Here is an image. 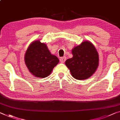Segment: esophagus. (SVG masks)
Segmentation results:
<instances>
[{
	"mask_svg": "<svg viewBox=\"0 0 120 120\" xmlns=\"http://www.w3.org/2000/svg\"><path fill=\"white\" fill-rule=\"evenodd\" d=\"M60 62L62 63H63L65 62L66 60V57H60Z\"/></svg>",
	"mask_w": 120,
	"mask_h": 120,
	"instance_id": "esophagus-1",
	"label": "esophagus"
}]
</instances>
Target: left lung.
I'll use <instances>...</instances> for the list:
<instances>
[{"instance_id": "left-lung-1", "label": "left lung", "mask_w": 120, "mask_h": 120, "mask_svg": "<svg viewBox=\"0 0 120 120\" xmlns=\"http://www.w3.org/2000/svg\"><path fill=\"white\" fill-rule=\"evenodd\" d=\"M72 58L68 59L65 65L73 78L84 80L91 77L99 65V55L91 42L84 41L72 50Z\"/></svg>"}]
</instances>
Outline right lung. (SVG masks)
<instances>
[{
    "label": "right lung",
    "instance_id": "1",
    "mask_svg": "<svg viewBox=\"0 0 120 120\" xmlns=\"http://www.w3.org/2000/svg\"><path fill=\"white\" fill-rule=\"evenodd\" d=\"M27 68L36 77L45 78L50 75L59 60L50 54L45 44L40 41L32 42L27 49L25 56Z\"/></svg>",
    "mask_w": 120,
    "mask_h": 120
}]
</instances>
